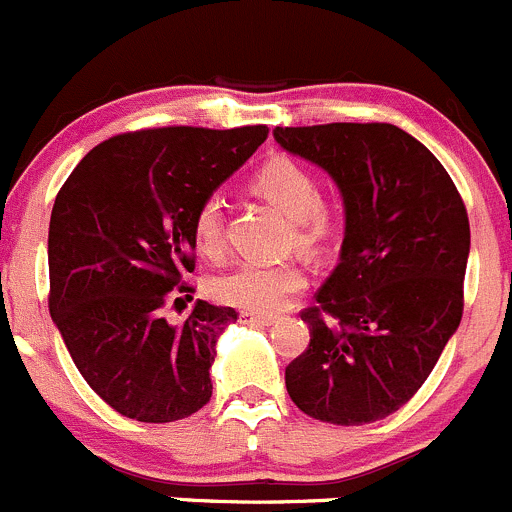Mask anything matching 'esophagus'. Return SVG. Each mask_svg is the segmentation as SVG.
Here are the masks:
<instances>
[{
    "instance_id": "1",
    "label": "esophagus",
    "mask_w": 512,
    "mask_h": 512,
    "mask_svg": "<svg viewBox=\"0 0 512 512\" xmlns=\"http://www.w3.org/2000/svg\"><path fill=\"white\" fill-rule=\"evenodd\" d=\"M241 323L246 325H271L273 323V315H256V313H241L239 315Z\"/></svg>"
}]
</instances>
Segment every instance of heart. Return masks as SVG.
Listing matches in <instances>:
<instances>
[{
  "instance_id": "heart-1",
  "label": "heart",
  "mask_w": 512,
  "mask_h": 512,
  "mask_svg": "<svg viewBox=\"0 0 512 512\" xmlns=\"http://www.w3.org/2000/svg\"><path fill=\"white\" fill-rule=\"evenodd\" d=\"M249 189L293 217L295 244L303 249H318L333 236L340 209L333 199L320 197L318 179L303 162L286 155L268 157L251 175ZM192 241L202 256L219 258L224 254V214L217 197H207L194 209ZM303 286L305 273L298 261H244L214 278L212 295L219 303L244 313L266 315L281 310Z\"/></svg>"
}]
</instances>
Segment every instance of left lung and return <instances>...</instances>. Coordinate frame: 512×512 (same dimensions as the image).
<instances>
[{
  "instance_id": "left-lung-1",
  "label": "left lung",
  "mask_w": 512,
  "mask_h": 512,
  "mask_svg": "<svg viewBox=\"0 0 512 512\" xmlns=\"http://www.w3.org/2000/svg\"><path fill=\"white\" fill-rule=\"evenodd\" d=\"M273 135L335 177L347 212L340 263L300 310L310 342L286 367V389L313 419L372 424L419 392L461 323L466 204L444 165L397 125Z\"/></svg>"
}]
</instances>
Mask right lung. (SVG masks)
Returning a JSON list of instances; mask_svg holds the SVG:
<instances>
[{"label":"right lung","mask_w":512,"mask_h":512,"mask_svg":"<svg viewBox=\"0 0 512 512\" xmlns=\"http://www.w3.org/2000/svg\"><path fill=\"white\" fill-rule=\"evenodd\" d=\"M268 138L234 130L145 128L93 147L56 194L49 313L88 387L128 419L167 424L212 397L214 345L239 318L199 300L182 325L165 308L194 293V209Z\"/></svg>","instance_id":"right-lung-1"}]
</instances>
